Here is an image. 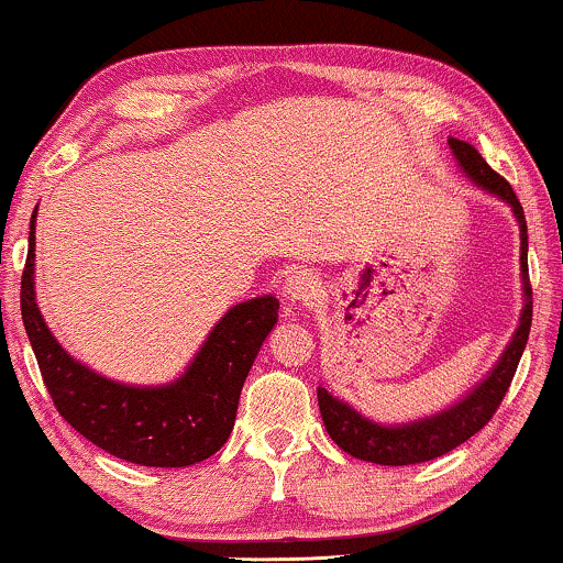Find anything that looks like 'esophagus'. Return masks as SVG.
I'll use <instances>...</instances> for the list:
<instances>
[{
  "instance_id": "esophagus-1",
  "label": "esophagus",
  "mask_w": 563,
  "mask_h": 563,
  "mask_svg": "<svg viewBox=\"0 0 563 563\" xmlns=\"http://www.w3.org/2000/svg\"><path fill=\"white\" fill-rule=\"evenodd\" d=\"M284 295L297 305H312L320 295V282L310 272H302V268L289 272L287 279H284Z\"/></svg>"
}]
</instances>
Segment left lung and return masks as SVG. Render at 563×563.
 I'll return each mask as SVG.
<instances>
[{
  "mask_svg": "<svg viewBox=\"0 0 563 563\" xmlns=\"http://www.w3.org/2000/svg\"><path fill=\"white\" fill-rule=\"evenodd\" d=\"M450 150L460 163L463 170L473 184L484 188L496 199L507 201L512 207L517 224H520V272H522V291H525V305L520 325L509 341L505 354L499 356V362L494 364V369L481 379L463 400H457L455 406L444 408V411L427 416V419L411 421V424L400 427H383L375 421L364 419L360 411H354L352 406L344 400L333 398L325 388H318V406L320 416H323V424L331 434V440L339 444L341 450L349 452L352 457L367 460V463L377 465H413V463H427L444 455V452L455 450L457 444L471 440L473 434L481 432L492 416L499 408L501 398L509 390L517 364L525 352L530 335L532 323V287L528 276V224H525V211L517 201L512 186L501 178L499 173L492 170V165L478 155V150L468 142H460V139H448Z\"/></svg>",
  "mask_w": 563,
  "mask_h": 563,
  "instance_id": "obj_1",
  "label": "left lung"
}]
</instances>
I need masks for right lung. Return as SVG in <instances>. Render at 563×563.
Masks as SVG:
<instances>
[{"instance_id":"right-lung-1","label":"right lung","mask_w":563,"mask_h":563,"mask_svg":"<svg viewBox=\"0 0 563 563\" xmlns=\"http://www.w3.org/2000/svg\"><path fill=\"white\" fill-rule=\"evenodd\" d=\"M33 272L35 211L20 310L43 383L67 424L100 450L150 468L201 463L228 442L247 372L279 318V299L264 295L230 308L184 375L170 385L136 388L98 375L64 352L35 305Z\"/></svg>"}]
</instances>
